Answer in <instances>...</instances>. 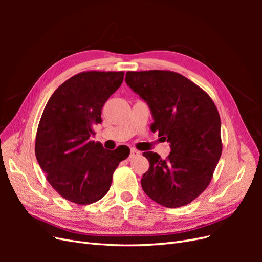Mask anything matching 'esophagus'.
Instances as JSON below:
<instances>
[{
	"mask_svg": "<svg viewBox=\"0 0 262 262\" xmlns=\"http://www.w3.org/2000/svg\"><path fill=\"white\" fill-rule=\"evenodd\" d=\"M139 155H140V153L138 152L137 149H131V150H130L129 158H134V157H137V156H139Z\"/></svg>",
	"mask_w": 262,
	"mask_h": 262,
	"instance_id": "obj_1",
	"label": "esophagus"
}]
</instances>
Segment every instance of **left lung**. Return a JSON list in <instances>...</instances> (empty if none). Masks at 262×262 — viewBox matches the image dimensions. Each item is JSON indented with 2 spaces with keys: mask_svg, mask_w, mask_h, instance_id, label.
<instances>
[{
  "mask_svg": "<svg viewBox=\"0 0 262 262\" xmlns=\"http://www.w3.org/2000/svg\"><path fill=\"white\" fill-rule=\"evenodd\" d=\"M125 81L152 112L150 130L170 143L162 160L144 152L149 168L141 179L146 195L166 208L192 202L208 188L222 154L221 118L208 93L172 71H128Z\"/></svg>",
  "mask_w": 262,
  "mask_h": 262,
  "instance_id": "left-lung-1",
  "label": "left lung"
}]
</instances>
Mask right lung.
Masks as SVG:
<instances>
[{
  "label": "right lung",
  "instance_id": "obj_1",
  "mask_svg": "<svg viewBox=\"0 0 262 262\" xmlns=\"http://www.w3.org/2000/svg\"><path fill=\"white\" fill-rule=\"evenodd\" d=\"M123 76V71L75 74L55 90L43 109L35 154L51 187L68 201L86 205L100 200L118 165L130 154L124 145L108 150L90 140Z\"/></svg>",
  "mask_w": 262,
  "mask_h": 262
}]
</instances>
